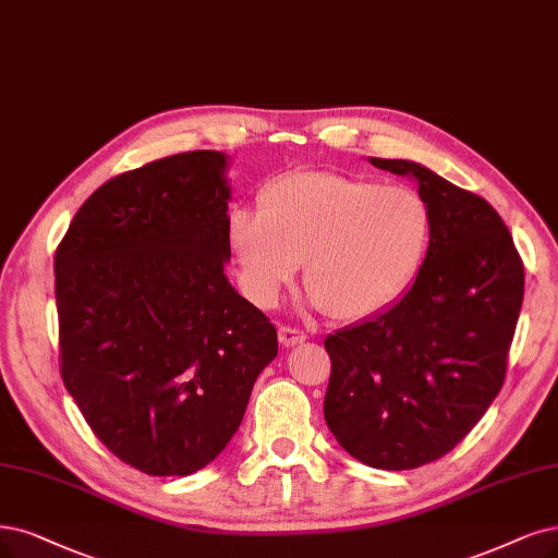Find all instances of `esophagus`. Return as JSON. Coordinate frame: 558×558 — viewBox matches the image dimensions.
<instances>
[{
  "label": "esophagus",
  "instance_id": "esophagus-1",
  "mask_svg": "<svg viewBox=\"0 0 558 558\" xmlns=\"http://www.w3.org/2000/svg\"><path fill=\"white\" fill-rule=\"evenodd\" d=\"M278 338H280V342L284 344V347H294V344H301V342H305V333L303 331H299V328H292V326H280L278 328Z\"/></svg>",
  "mask_w": 558,
  "mask_h": 558
}]
</instances>
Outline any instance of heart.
Wrapping results in <instances>:
<instances>
[{"label":"heart","instance_id":"heart-1","mask_svg":"<svg viewBox=\"0 0 558 558\" xmlns=\"http://www.w3.org/2000/svg\"><path fill=\"white\" fill-rule=\"evenodd\" d=\"M429 232V206L414 189L336 172L282 177L259 193V214L230 216L247 299L274 305L305 259V290L336 319L393 301L416 276Z\"/></svg>","mask_w":558,"mask_h":558}]
</instances>
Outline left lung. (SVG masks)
I'll list each match as a JSON object with an SVG mask.
<instances>
[{"instance_id": "obj_1", "label": "left lung", "mask_w": 558, "mask_h": 558, "mask_svg": "<svg viewBox=\"0 0 558 558\" xmlns=\"http://www.w3.org/2000/svg\"><path fill=\"white\" fill-rule=\"evenodd\" d=\"M409 177L432 232L414 284L386 311L331 333L324 418L359 462L404 471L444 458L506 379L524 266L492 206L411 160L369 158Z\"/></svg>"}]
</instances>
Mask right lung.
Listing matches in <instances>:
<instances>
[{
  "instance_id": "1",
  "label": "right lung",
  "mask_w": 558,
  "mask_h": 558,
  "mask_svg": "<svg viewBox=\"0 0 558 558\" xmlns=\"http://www.w3.org/2000/svg\"><path fill=\"white\" fill-rule=\"evenodd\" d=\"M227 156L123 172L54 255L61 379L94 435L149 476H189L239 429L276 326L225 276Z\"/></svg>"
}]
</instances>
